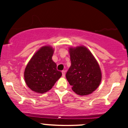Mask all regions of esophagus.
Listing matches in <instances>:
<instances>
[{
  "mask_svg": "<svg viewBox=\"0 0 128 128\" xmlns=\"http://www.w3.org/2000/svg\"><path fill=\"white\" fill-rule=\"evenodd\" d=\"M62 77H65V75H66V72L64 70H62Z\"/></svg>",
  "mask_w": 128,
  "mask_h": 128,
  "instance_id": "obj_1",
  "label": "esophagus"
}]
</instances>
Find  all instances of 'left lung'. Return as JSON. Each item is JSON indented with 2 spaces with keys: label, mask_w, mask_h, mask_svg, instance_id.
<instances>
[{
  "label": "left lung",
  "mask_w": 128,
  "mask_h": 128,
  "mask_svg": "<svg viewBox=\"0 0 128 128\" xmlns=\"http://www.w3.org/2000/svg\"><path fill=\"white\" fill-rule=\"evenodd\" d=\"M71 66L67 72L66 78L77 95L92 94L102 80L99 64L92 52L84 46L69 48Z\"/></svg>",
  "instance_id": "left-lung-1"
}]
</instances>
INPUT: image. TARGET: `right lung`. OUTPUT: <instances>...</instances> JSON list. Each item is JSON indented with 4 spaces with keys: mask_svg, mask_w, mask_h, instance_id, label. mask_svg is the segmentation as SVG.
<instances>
[{
    "mask_svg": "<svg viewBox=\"0 0 128 128\" xmlns=\"http://www.w3.org/2000/svg\"><path fill=\"white\" fill-rule=\"evenodd\" d=\"M54 49L50 46L41 47L32 56L24 72V78L28 87L36 93L44 94L52 88L61 77L52 60Z\"/></svg>",
    "mask_w": 128,
    "mask_h": 128,
    "instance_id": "obj_1",
    "label": "right lung"
}]
</instances>
